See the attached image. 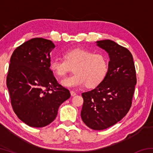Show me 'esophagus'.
<instances>
[{
  "instance_id": "1",
  "label": "esophagus",
  "mask_w": 153,
  "mask_h": 153,
  "mask_svg": "<svg viewBox=\"0 0 153 153\" xmlns=\"http://www.w3.org/2000/svg\"><path fill=\"white\" fill-rule=\"evenodd\" d=\"M70 93H71V97H75V96H76L77 94L76 92H75L74 91H70Z\"/></svg>"
}]
</instances>
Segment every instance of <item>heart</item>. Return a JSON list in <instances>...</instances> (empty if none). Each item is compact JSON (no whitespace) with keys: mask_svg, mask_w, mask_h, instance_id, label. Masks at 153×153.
<instances>
[{"mask_svg":"<svg viewBox=\"0 0 153 153\" xmlns=\"http://www.w3.org/2000/svg\"><path fill=\"white\" fill-rule=\"evenodd\" d=\"M64 59H53L49 69L58 77H63L74 67V76L61 80V84L69 88H78L86 85L93 88L104 80L108 69L107 59L84 48L69 49L63 53Z\"/></svg>","mask_w":153,"mask_h":153,"instance_id":"b5f03b06","label":"heart"}]
</instances>
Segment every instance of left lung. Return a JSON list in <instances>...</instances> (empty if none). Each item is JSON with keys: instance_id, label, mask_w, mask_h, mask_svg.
<instances>
[{"instance_id": "1", "label": "left lung", "mask_w": 153, "mask_h": 153, "mask_svg": "<svg viewBox=\"0 0 153 153\" xmlns=\"http://www.w3.org/2000/svg\"><path fill=\"white\" fill-rule=\"evenodd\" d=\"M110 61L104 80L91 91L82 94L81 117L94 130H102L122 120L129 110L136 84L133 56L126 48L111 40L96 42Z\"/></svg>"}]
</instances>
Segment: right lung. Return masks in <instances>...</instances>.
Wrapping results in <instances>:
<instances>
[{
    "label": "right lung",
    "mask_w": 153,
    "mask_h": 153,
    "mask_svg": "<svg viewBox=\"0 0 153 153\" xmlns=\"http://www.w3.org/2000/svg\"><path fill=\"white\" fill-rule=\"evenodd\" d=\"M55 48L51 40L32 38L18 46L10 59L7 86L13 109L31 127L50 124L59 106L71 96L49 69L50 53Z\"/></svg>",
    "instance_id": "obj_1"
}]
</instances>
